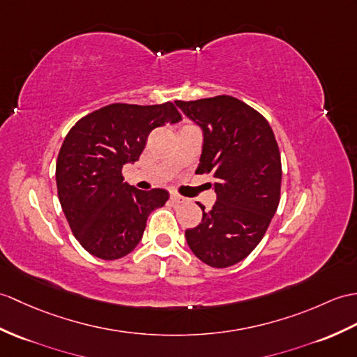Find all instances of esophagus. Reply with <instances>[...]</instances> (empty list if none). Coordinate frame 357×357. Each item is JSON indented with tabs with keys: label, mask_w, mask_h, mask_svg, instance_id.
Returning <instances> with one entry per match:
<instances>
[{
	"label": "esophagus",
	"mask_w": 357,
	"mask_h": 357,
	"mask_svg": "<svg viewBox=\"0 0 357 357\" xmlns=\"http://www.w3.org/2000/svg\"><path fill=\"white\" fill-rule=\"evenodd\" d=\"M170 199L175 204H184V202H187V199L184 197V196H181V195H176V193H172L170 195Z\"/></svg>",
	"instance_id": "1"
}]
</instances>
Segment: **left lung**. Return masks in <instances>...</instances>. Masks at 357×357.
<instances>
[{
	"label": "left lung",
	"instance_id": "obj_1",
	"mask_svg": "<svg viewBox=\"0 0 357 357\" xmlns=\"http://www.w3.org/2000/svg\"><path fill=\"white\" fill-rule=\"evenodd\" d=\"M204 130L199 173H213L218 201L185 231L190 250L211 268L250 255L266 234L280 204L281 156L268 120L231 96L176 100Z\"/></svg>",
	"mask_w": 357,
	"mask_h": 357
}]
</instances>
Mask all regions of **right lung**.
<instances>
[{
	"mask_svg": "<svg viewBox=\"0 0 357 357\" xmlns=\"http://www.w3.org/2000/svg\"><path fill=\"white\" fill-rule=\"evenodd\" d=\"M181 112L162 105L112 103L82 117L66 134L56 161L57 196L77 242L94 257L117 260L135 250L149 214L169 199L124 182L123 165L138 161L147 137Z\"/></svg>",
	"mask_w": 357,
	"mask_h": 357,
	"instance_id": "obj_1",
	"label": "right lung"
}]
</instances>
